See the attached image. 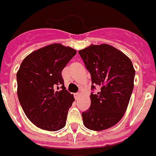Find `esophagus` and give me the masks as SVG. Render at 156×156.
Returning a JSON list of instances; mask_svg holds the SVG:
<instances>
[{"mask_svg":"<svg viewBox=\"0 0 156 156\" xmlns=\"http://www.w3.org/2000/svg\"><path fill=\"white\" fill-rule=\"evenodd\" d=\"M81 97V94L79 93V92H78V93L74 94V98H75L76 100L79 99V97Z\"/></svg>","mask_w":156,"mask_h":156,"instance_id":"34e87169","label":"esophagus"}]
</instances>
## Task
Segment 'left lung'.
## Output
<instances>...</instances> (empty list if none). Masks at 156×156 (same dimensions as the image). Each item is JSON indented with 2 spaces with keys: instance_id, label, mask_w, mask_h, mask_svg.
<instances>
[{
  "instance_id": "obj_1",
  "label": "left lung",
  "mask_w": 156,
  "mask_h": 156,
  "mask_svg": "<svg viewBox=\"0 0 156 156\" xmlns=\"http://www.w3.org/2000/svg\"><path fill=\"white\" fill-rule=\"evenodd\" d=\"M91 76V106L82 113L83 124L93 131L115 126L127 110L134 87V69L131 59L109 44L90 45L78 51Z\"/></svg>"
}]
</instances>
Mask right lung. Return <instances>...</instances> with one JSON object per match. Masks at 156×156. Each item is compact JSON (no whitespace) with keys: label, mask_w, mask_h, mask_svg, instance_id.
I'll return each instance as SVG.
<instances>
[{"label":"right lung","mask_w":156,"mask_h":156,"mask_svg":"<svg viewBox=\"0 0 156 156\" xmlns=\"http://www.w3.org/2000/svg\"><path fill=\"white\" fill-rule=\"evenodd\" d=\"M76 50L53 43L23 59L16 74L17 94L27 118L37 128L55 132L65 126L74 97L68 92L61 72ZM62 86L60 91L56 87Z\"/></svg>","instance_id":"1"}]
</instances>
